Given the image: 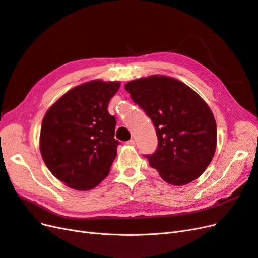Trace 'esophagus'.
Masks as SVG:
<instances>
[{
  "label": "esophagus",
  "instance_id": "esophagus-1",
  "mask_svg": "<svg viewBox=\"0 0 258 258\" xmlns=\"http://www.w3.org/2000/svg\"><path fill=\"white\" fill-rule=\"evenodd\" d=\"M127 144L130 145V146H135V145H136V141H135L134 139H132V140H130V141L127 142Z\"/></svg>",
  "mask_w": 258,
  "mask_h": 258
}]
</instances>
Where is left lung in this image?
<instances>
[{
    "instance_id": "1",
    "label": "left lung",
    "mask_w": 258,
    "mask_h": 258,
    "mask_svg": "<svg viewBox=\"0 0 258 258\" xmlns=\"http://www.w3.org/2000/svg\"><path fill=\"white\" fill-rule=\"evenodd\" d=\"M131 99L152 119L158 138L146 156L163 181L182 186L199 177L216 150V122L206 101L183 82L151 75L124 85Z\"/></svg>"
}]
</instances>
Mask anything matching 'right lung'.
Listing matches in <instances>:
<instances>
[{
	"mask_svg": "<svg viewBox=\"0 0 258 258\" xmlns=\"http://www.w3.org/2000/svg\"><path fill=\"white\" fill-rule=\"evenodd\" d=\"M119 82L93 80L66 92L46 112L40 150L50 172L70 188L89 190L107 176L119 142L107 112Z\"/></svg>",
	"mask_w": 258,
	"mask_h": 258,
	"instance_id": "obj_1",
	"label": "right lung"
}]
</instances>
